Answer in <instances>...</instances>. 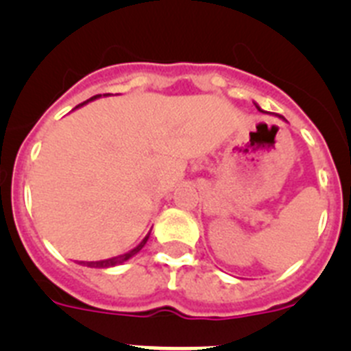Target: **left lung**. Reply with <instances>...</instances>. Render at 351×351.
<instances>
[{"label":"left lung","instance_id":"obj_1","mask_svg":"<svg viewBox=\"0 0 351 351\" xmlns=\"http://www.w3.org/2000/svg\"><path fill=\"white\" fill-rule=\"evenodd\" d=\"M255 106H257V110H258V112H264V110H262V108H261V106H258V105H257V103H255ZM264 113H266V112H264ZM280 119H283V117H280ZM283 121H285V119H283Z\"/></svg>","mask_w":351,"mask_h":351}]
</instances>
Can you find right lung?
Instances as JSON below:
<instances>
[{"label": "right lung", "instance_id": "obj_1", "mask_svg": "<svg viewBox=\"0 0 351 351\" xmlns=\"http://www.w3.org/2000/svg\"><path fill=\"white\" fill-rule=\"evenodd\" d=\"M105 96H106V94H105ZM97 97H101V94H97V96H93V97H90V99H87V101H84V103H82V105H78L77 108H80V106L87 105V103H89V101H94V99H97ZM148 238H150V232H148V234L145 236L143 239H141V243H140V245H138V246H134V248H132V250L125 252V254H122V255H117V257H112V258H105V261H90V262H87V261H80V262H78V264H82V266H87V267H97V269H105V267L121 266V264H124V262H128L129 258H132V257H134V255H136L138 252H140L141 248H143L145 245H147Z\"/></svg>", "mask_w": 351, "mask_h": 351}]
</instances>
